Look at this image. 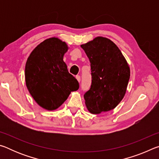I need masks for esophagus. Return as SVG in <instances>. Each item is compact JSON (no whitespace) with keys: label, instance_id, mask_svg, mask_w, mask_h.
<instances>
[{"label":"esophagus","instance_id":"esophagus-1","mask_svg":"<svg viewBox=\"0 0 159 159\" xmlns=\"http://www.w3.org/2000/svg\"><path fill=\"white\" fill-rule=\"evenodd\" d=\"M76 79H77L78 81L80 83V76H76Z\"/></svg>","mask_w":159,"mask_h":159}]
</instances>
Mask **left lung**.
<instances>
[{
  "label": "left lung",
  "mask_w": 159,
  "mask_h": 159,
  "mask_svg": "<svg viewBox=\"0 0 159 159\" xmlns=\"http://www.w3.org/2000/svg\"><path fill=\"white\" fill-rule=\"evenodd\" d=\"M90 62L92 84L84 95L89 112L99 114L114 109L127 90L130 70L114 42L98 36L80 45Z\"/></svg>",
  "instance_id": "obj_1"
}]
</instances>
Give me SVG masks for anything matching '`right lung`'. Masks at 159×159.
Masks as SVG:
<instances>
[{
  "label": "right lung",
  "instance_id": "obj_1",
  "mask_svg": "<svg viewBox=\"0 0 159 159\" xmlns=\"http://www.w3.org/2000/svg\"><path fill=\"white\" fill-rule=\"evenodd\" d=\"M68 49L65 42L50 38L38 45L26 60V88L36 103L48 111L59 108L71 92L79 88L63 60Z\"/></svg>",
  "mask_w": 159,
  "mask_h": 159
}]
</instances>
